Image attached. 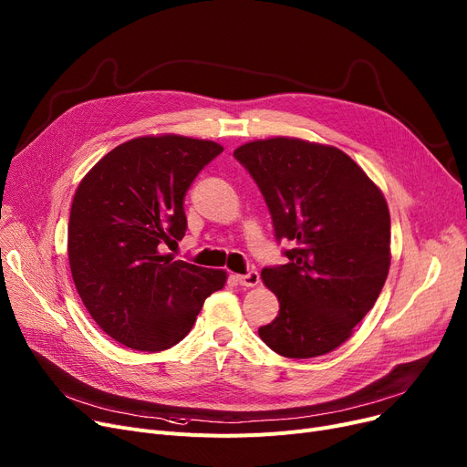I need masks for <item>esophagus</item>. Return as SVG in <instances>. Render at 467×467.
<instances>
[{"mask_svg": "<svg viewBox=\"0 0 467 467\" xmlns=\"http://www.w3.org/2000/svg\"><path fill=\"white\" fill-rule=\"evenodd\" d=\"M236 282L244 287H254V285L259 284V275H257V271H250L246 275H238Z\"/></svg>", "mask_w": 467, "mask_h": 467, "instance_id": "obj_1", "label": "esophagus"}]
</instances>
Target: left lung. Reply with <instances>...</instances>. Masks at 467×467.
Wrapping results in <instances>:
<instances>
[{"instance_id":"1","label":"left lung","mask_w":467,"mask_h":467,"mask_svg":"<svg viewBox=\"0 0 467 467\" xmlns=\"http://www.w3.org/2000/svg\"><path fill=\"white\" fill-rule=\"evenodd\" d=\"M234 159L257 183L276 240L293 242L285 265L261 271L280 310L259 337L285 358L324 356L352 335L386 282L384 194L333 145L280 136L244 143Z\"/></svg>"}]
</instances>
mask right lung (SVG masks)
Here are the masks:
<instances>
[{
	"label": "right lung",
	"instance_id": "add662e5",
	"mask_svg": "<svg viewBox=\"0 0 467 467\" xmlns=\"http://www.w3.org/2000/svg\"><path fill=\"white\" fill-rule=\"evenodd\" d=\"M223 147L178 134L141 136L98 161L73 196L67 257L92 320L140 352L171 348L191 331L225 271L174 261L185 236L183 199Z\"/></svg>",
	"mask_w": 467,
	"mask_h": 467
}]
</instances>
